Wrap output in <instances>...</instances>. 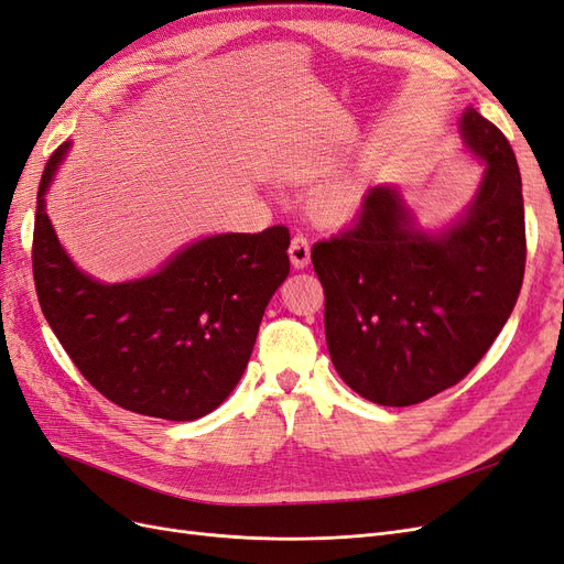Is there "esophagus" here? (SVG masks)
Instances as JSON below:
<instances>
[{
  "instance_id": "obj_1",
  "label": "esophagus",
  "mask_w": 564,
  "mask_h": 564,
  "mask_svg": "<svg viewBox=\"0 0 564 564\" xmlns=\"http://www.w3.org/2000/svg\"><path fill=\"white\" fill-rule=\"evenodd\" d=\"M289 259H292L294 268H305L311 263V240L303 232H296L289 245Z\"/></svg>"
}]
</instances>
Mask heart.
I'll list each match as a JSON object with an SVG mask.
<instances>
[{
	"label": "heart",
	"mask_w": 564,
	"mask_h": 564,
	"mask_svg": "<svg viewBox=\"0 0 564 564\" xmlns=\"http://www.w3.org/2000/svg\"><path fill=\"white\" fill-rule=\"evenodd\" d=\"M340 207H344V199H340L338 195H332L327 202H324V209H329V212H340Z\"/></svg>",
	"instance_id": "1"
}]
</instances>
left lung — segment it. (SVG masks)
<instances>
[{"label":"left lung","instance_id":"1","mask_svg":"<svg viewBox=\"0 0 564 564\" xmlns=\"http://www.w3.org/2000/svg\"><path fill=\"white\" fill-rule=\"evenodd\" d=\"M460 133L487 172L456 226L423 235L395 191L373 187L352 224L311 251L332 362L369 402L409 406L458 383L516 308L527 259L516 152L475 108Z\"/></svg>","mask_w":564,"mask_h":564}]
</instances>
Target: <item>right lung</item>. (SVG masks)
I'll list each match as a JSON object with an SVG mask.
<instances>
[{"mask_svg":"<svg viewBox=\"0 0 564 564\" xmlns=\"http://www.w3.org/2000/svg\"><path fill=\"white\" fill-rule=\"evenodd\" d=\"M37 191L32 275L48 327L100 395L129 412L195 421L224 402L249 362L265 305L289 275V228L228 232L183 249L158 275L100 284L67 259Z\"/></svg>","mask_w":564,"mask_h":564,"instance_id":"add662e5","label":"right lung"}]
</instances>
